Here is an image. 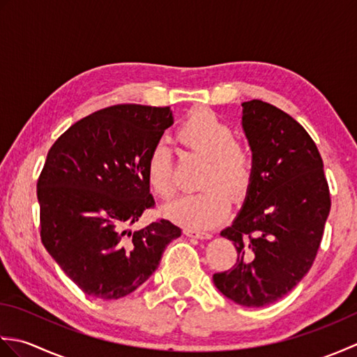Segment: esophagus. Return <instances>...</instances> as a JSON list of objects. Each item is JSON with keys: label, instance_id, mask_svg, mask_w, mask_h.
<instances>
[{"label": "esophagus", "instance_id": "1", "mask_svg": "<svg viewBox=\"0 0 357 357\" xmlns=\"http://www.w3.org/2000/svg\"><path fill=\"white\" fill-rule=\"evenodd\" d=\"M183 233L185 234V236H188V238H196V239H210L211 238L210 233L196 231V230H192V229H184Z\"/></svg>", "mask_w": 357, "mask_h": 357}]
</instances>
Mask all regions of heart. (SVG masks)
I'll return each instance as SVG.
<instances>
[{"label":"heart","instance_id":"b5f03b06","mask_svg":"<svg viewBox=\"0 0 357 357\" xmlns=\"http://www.w3.org/2000/svg\"><path fill=\"white\" fill-rule=\"evenodd\" d=\"M178 141L193 153L207 158L198 193L185 195L164 208L173 222L192 230H208L230 210V199H244L255 176V159L245 144L234 138L233 127L208 109H196L181 123ZM147 181L156 196L169 201L176 193L173 155L162 142L147 156Z\"/></svg>","mask_w":357,"mask_h":357}]
</instances>
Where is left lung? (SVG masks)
I'll list each match as a JSON object with an SVG mask.
<instances>
[{
    "label": "left lung",
    "mask_w": 357,
    "mask_h": 357,
    "mask_svg": "<svg viewBox=\"0 0 357 357\" xmlns=\"http://www.w3.org/2000/svg\"><path fill=\"white\" fill-rule=\"evenodd\" d=\"M255 176L241 213L221 236L238 252L213 282L244 307L270 305L301 282L316 259L331 198L312 136L268 102H242Z\"/></svg>",
    "instance_id": "obj_1"
}]
</instances>
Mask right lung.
Instances as JSON below:
<instances>
[{
  "instance_id": "1",
  "label": "right lung",
  "mask_w": 357,
  "mask_h": 357,
  "mask_svg": "<svg viewBox=\"0 0 357 357\" xmlns=\"http://www.w3.org/2000/svg\"><path fill=\"white\" fill-rule=\"evenodd\" d=\"M173 124L170 107L118 104L79 119L50 147L36 184L45 250L86 294L119 299L151 276L181 229L156 219L146 165Z\"/></svg>"
}]
</instances>
